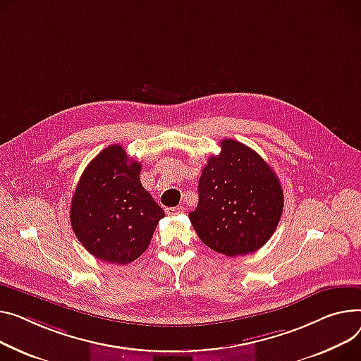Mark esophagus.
I'll return each instance as SVG.
<instances>
[{
	"label": "esophagus",
	"mask_w": 361,
	"mask_h": 361,
	"mask_svg": "<svg viewBox=\"0 0 361 361\" xmlns=\"http://www.w3.org/2000/svg\"><path fill=\"white\" fill-rule=\"evenodd\" d=\"M184 212L183 206H176V207H165V213L168 216H177V214H181Z\"/></svg>",
	"instance_id": "34e87169"
}]
</instances>
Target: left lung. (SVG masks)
Listing matches in <instances>:
<instances>
[{
    "instance_id": "obj_1",
    "label": "left lung",
    "mask_w": 361,
    "mask_h": 361,
    "mask_svg": "<svg viewBox=\"0 0 361 361\" xmlns=\"http://www.w3.org/2000/svg\"><path fill=\"white\" fill-rule=\"evenodd\" d=\"M199 180V204L188 218L202 243L228 257L255 252L274 233L283 213L281 184L255 151L224 139Z\"/></svg>"
}]
</instances>
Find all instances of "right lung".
<instances>
[{
  "label": "right lung",
  "instance_id": "1",
  "mask_svg": "<svg viewBox=\"0 0 361 361\" xmlns=\"http://www.w3.org/2000/svg\"><path fill=\"white\" fill-rule=\"evenodd\" d=\"M140 162L110 145L84 170L71 203V225L95 258L125 266L140 257L164 210L143 188Z\"/></svg>",
  "mask_w": 361,
  "mask_h": 361
}]
</instances>
